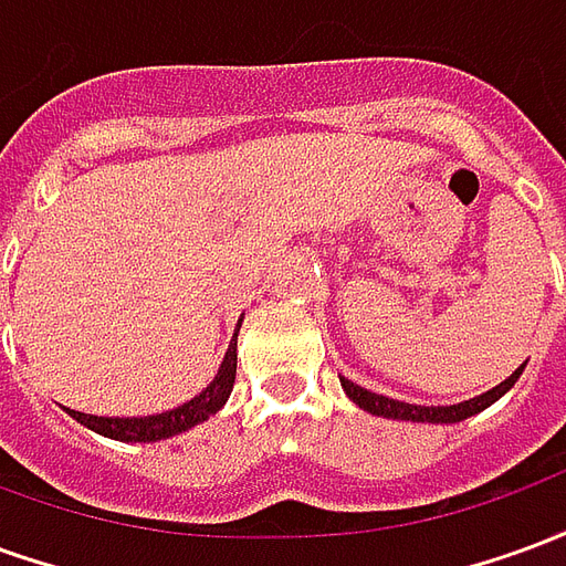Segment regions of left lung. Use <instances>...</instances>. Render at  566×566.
Returning a JSON list of instances; mask_svg holds the SVG:
<instances>
[{"label": "left lung", "instance_id": "obj_1", "mask_svg": "<svg viewBox=\"0 0 566 566\" xmlns=\"http://www.w3.org/2000/svg\"><path fill=\"white\" fill-rule=\"evenodd\" d=\"M524 364L515 373H512L510 379L500 381L497 388H491L488 394H479L473 400H463L458 406H416V403H400V400H391V397H381V394H373L367 388H360L355 381L348 379H339L343 381L345 394L355 400L360 409H367L373 416H381V418H400V421H430V424H454V421H463V418L475 416V412H482L488 406L500 400L503 394L510 391L512 385L518 381L522 376Z\"/></svg>", "mask_w": 566, "mask_h": 566}]
</instances>
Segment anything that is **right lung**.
Returning <instances> with one entry per match:
<instances>
[{
	"instance_id": "right-lung-1",
	"label": "right lung",
	"mask_w": 566,
	"mask_h": 566,
	"mask_svg": "<svg viewBox=\"0 0 566 566\" xmlns=\"http://www.w3.org/2000/svg\"><path fill=\"white\" fill-rule=\"evenodd\" d=\"M239 336V331H235ZM233 381H235V339L227 348V355H223V364L218 369V376L211 381L206 391L193 397L190 403L178 406V409H169V412H160V416H148V418H99V416H84V412H75V409H69V416L81 421L84 427H91L96 433H103V437L120 439V442H154V439H166L175 437V433H181L187 427L199 424V421H206L209 416H214L223 403H227V397L233 391Z\"/></svg>"
}]
</instances>
